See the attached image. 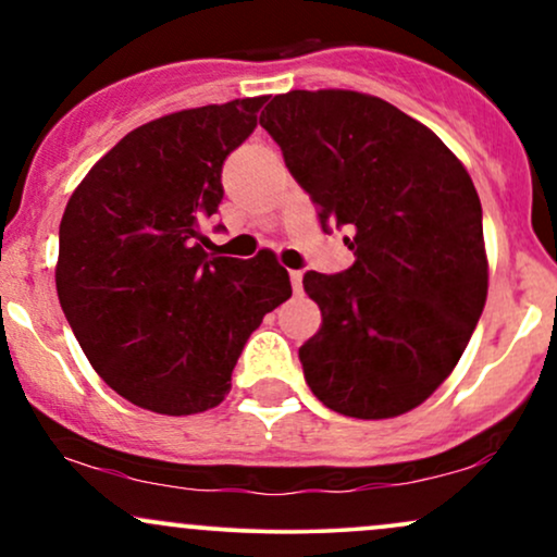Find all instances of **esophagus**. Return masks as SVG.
Masks as SVG:
<instances>
[{"label": "esophagus", "mask_w": 557, "mask_h": 557, "mask_svg": "<svg viewBox=\"0 0 557 557\" xmlns=\"http://www.w3.org/2000/svg\"><path fill=\"white\" fill-rule=\"evenodd\" d=\"M290 285H293V290L300 293V287H304V272L293 270V272H290Z\"/></svg>", "instance_id": "34e87169"}]
</instances>
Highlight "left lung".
I'll return each mask as SVG.
<instances>
[{
  "mask_svg": "<svg viewBox=\"0 0 557 557\" xmlns=\"http://www.w3.org/2000/svg\"><path fill=\"white\" fill-rule=\"evenodd\" d=\"M354 267L306 272L322 327L298 350L311 393L354 419H393L456 369L487 300L482 203L461 159L376 96H274L259 117Z\"/></svg>",
  "mask_w": 557,
  "mask_h": 557,
  "instance_id": "left-lung-1",
  "label": "left lung"
}]
</instances>
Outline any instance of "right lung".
<instances>
[{
    "instance_id": "right-lung-1",
    "label": "right lung",
    "mask_w": 557,
    "mask_h": 557,
    "mask_svg": "<svg viewBox=\"0 0 557 557\" xmlns=\"http://www.w3.org/2000/svg\"><path fill=\"white\" fill-rule=\"evenodd\" d=\"M267 96L164 114L88 170L60 222L57 296L96 374L133 406H220L251 332L290 298L272 251L209 257L201 222Z\"/></svg>"
}]
</instances>
